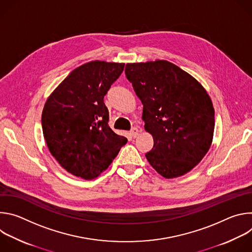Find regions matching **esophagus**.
Here are the masks:
<instances>
[{
  "instance_id": "obj_1",
  "label": "esophagus",
  "mask_w": 252,
  "mask_h": 252,
  "mask_svg": "<svg viewBox=\"0 0 252 252\" xmlns=\"http://www.w3.org/2000/svg\"><path fill=\"white\" fill-rule=\"evenodd\" d=\"M138 132H139V130H138L137 127H132V128L130 129V135H131L132 137H136V136L138 135Z\"/></svg>"
}]
</instances>
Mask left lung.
<instances>
[{"instance_id": "obj_1", "label": "left lung", "mask_w": 252, "mask_h": 252, "mask_svg": "<svg viewBox=\"0 0 252 252\" xmlns=\"http://www.w3.org/2000/svg\"><path fill=\"white\" fill-rule=\"evenodd\" d=\"M125 73L143 104L145 129L154 137L146 154L151 165L165 178L190 171L213 137L214 109L205 89L163 60L126 63Z\"/></svg>"}]
</instances>
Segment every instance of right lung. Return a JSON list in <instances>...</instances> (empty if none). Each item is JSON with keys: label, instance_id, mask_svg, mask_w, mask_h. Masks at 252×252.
Here are the masks:
<instances>
[{"label": "right lung", "instance_id": "right-lung-1", "mask_svg": "<svg viewBox=\"0 0 252 252\" xmlns=\"http://www.w3.org/2000/svg\"><path fill=\"white\" fill-rule=\"evenodd\" d=\"M125 63L94 61L75 68L48 97L42 126L52 156L67 172L93 179L105 170L127 139L109 126L103 96Z\"/></svg>", "mask_w": 252, "mask_h": 252}]
</instances>
